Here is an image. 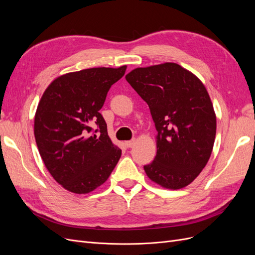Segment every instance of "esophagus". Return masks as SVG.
<instances>
[{"label":"esophagus","instance_id":"obj_1","mask_svg":"<svg viewBox=\"0 0 255 255\" xmlns=\"http://www.w3.org/2000/svg\"><path fill=\"white\" fill-rule=\"evenodd\" d=\"M135 142H136V140H135V139H132V140H128V141H127V142H126V145L128 146V148H132V146H134Z\"/></svg>","mask_w":255,"mask_h":255}]
</instances>
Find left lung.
I'll return each mask as SVG.
<instances>
[{
	"mask_svg": "<svg viewBox=\"0 0 255 255\" xmlns=\"http://www.w3.org/2000/svg\"><path fill=\"white\" fill-rule=\"evenodd\" d=\"M126 79L149 105L157 130L155 158L143 166L146 175L165 188L187 186L207 164L216 136L203 83L174 63L136 68Z\"/></svg>",
	"mask_w": 255,
	"mask_h": 255,
	"instance_id": "1",
	"label": "left lung"
}]
</instances>
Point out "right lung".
Wrapping results in <instances>:
<instances>
[{
	"label": "right lung",
	"mask_w": 255,
	"mask_h": 255,
	"mask_svg": "<svg viewBox=\"0 0 255 255\" xmlns=\"http://www.w3.org/2000/svg\"><path fill=\"white\" fill-rule=\"evenodd\" d=\"M126 70L102 67L64 74L38 104L34 134L40 156L54 180L74 194L101 186L121 156L99 111Z\"/></svg>",
	"instance_id": "1"
}]
</instances>
